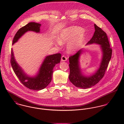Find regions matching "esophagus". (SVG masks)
I'll list each match as a JSON object with an SVG mask.
<instances>
[{"label": "esophagus", "instance_id": "34e87169", "mask_svg": "<svg viewBox=\"0 0 124 124\" xmlns=\"http://www.w3.org/2000/svg\"><path fill=\"white\" fill-rule=\"evenodd\" d=\"M67 58H66V56H62V58H61V61H62V62H65V61H67Z\"/></svg>", "mask_w": 124, "mask_h": 124}]
</instances>
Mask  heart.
Segmentation results:
<instances>
[{
    "instance_id": "heart-1",
    "label": "heart",
    "mask_w": 124,
    "mask_h": 124,
    "mask_svg": "<svg viewBox=\"0 0 124 124\" xmlns=\"http://www.w3.org/2000/svg\"><path fill=\"white\" fill-rule=\"evenodd\" d=\"M85 36L83 29L78 26H71L63 29L58 37L56 45L67 44V49L70 53L77 51L83 42Z\"/></svg>"
}]
</instances>
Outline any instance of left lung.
<instances>
[{
	"label": "left lung",
	"instance_id": "left-lung-1",
	"mask_svg": "<svg viewBox=\"0 0 124 124\" xmlns=\"http://www.w3.org/2000/svg\"><path fill=\"white\" fill-rule=\"evenodd\" d=\"M94 27L95 31L93 35L86 45H99L102 56L98 69L89 75H85L83 73L80 64V58L81 54L84 53V49L80 50L75 54L69 58V80L74 85L81 88H90L97 84L104 77L111 58L112 50L110 47L106 33L95 24Z\"/></svg>",
	"mask_w": 124,
	"mask_h": 124
}]
</instances>
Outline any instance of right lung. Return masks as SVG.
Instances as JSON below:
<instances>
[{"mask_svg": "<svg viewBox=\"0 0 124 124\" xmlns=\"http://www.w3.org/2000/svg\"><path fill=\"white\" fill-rule=\"evenodd\" d=\"M40 26L41 24L39 23L30 22L20 28L14 36L12 45L18 42V39L28 31L39 33ZM11 56L12 67L20 81L27 88L34 90H42L48 86L52 81L53 68L56 64L60 62L61 59L60 53L46 56L35 75L30 76L24 71L16 61L12 49Z\"/></svg>", "mask_w": 124, "mask_h": 124, "instance_id": "add662e5", "label": "right lung"}]
</instances>
